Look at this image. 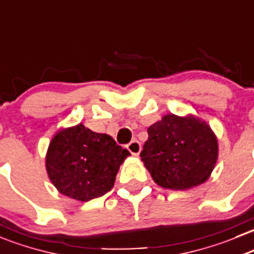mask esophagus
<instances>
[{
	"mask_svg": "<svg viewBox=\"0 0 254 254\" xmlns=\"http://www.w3.org/2000/svg\"><path fill=\"white\" fill-rule=\"evenodd\" d=\"M127 149L131 152L132 155H139L141 151V144L137 140H132L127 145Z\"/></svg>",
	"mask_w": 254,
	"mask_h": 254,
	"instance_id": "esophagus-1",
	"label": "esophagus"
}]
</instances>
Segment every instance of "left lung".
Segmentation results:
<instances>
[{"mask_svg": "<svg viewBox=\"0 0 254 254\" xmlns=\"http://www.w3.org/2000/svg\"><path fill=\"white\" fill-rule=\"evenodd\" d=\"M147 134L140 157L159 186L186 190L210 177L218 145L206 123L169 114L152 124Z\"/></svg>", "mask_w": 254, "mask_h": 254, "instance_id": "left-lung-1", "label": "left lung"}]
</instances>
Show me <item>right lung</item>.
Returning <instances> with one entry per match:
<instances>
[{"label":"right lung","mask_w":254,"mask_h":254,"mask_svg":"<svg viewBox=\"0 0 254 254\" xmlns=\"http://www.w3.org/2000/svg\"><path fill=\"white\" fill-rule=\"evenodd\" d=\"M129 155L112 136L79 124L54 135L47 152V172L59 192L87 202L113 189Z\"/></svg>","instance_id":"obj_1"}]
</instances>
